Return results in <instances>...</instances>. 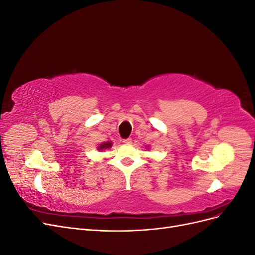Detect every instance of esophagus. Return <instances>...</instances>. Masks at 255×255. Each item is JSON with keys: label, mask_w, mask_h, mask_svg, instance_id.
<instances>
[{"label": "esophagus", "mask_w": 255, "mask_h": 255, "mask_svg": "<svg viewBox=\"0 0 255 255\" xmlns=\"http://www.w3.org/2000/svg\"><path fill=\"white\" fill-rule=\"evenodd\" d=\"M123 142H125L126 144H130V143H132V139H130V138H128V139L123 140Z\"/></svg>", "instance_id": "34e87169"}]
</instances>
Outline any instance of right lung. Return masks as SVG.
I'll list each match as a JSON object with an SVG mask.
<instances>
[{"label":"right lung","mask_w":255,"mask_h":255,"mask_svg":"<svg viewBox=\"0 0 255 255\" xmlns=\"http://www.w3.org/2000/svg\"><path fill=\"white\" fill-rule=\"evenodd\" d=\"M112 145H113V142H112V141L102 142L101 144H99V145L97 146V150L102 151V150H105V149H111Z\"/></svg>","instance_id":"1"}]
</instances>
